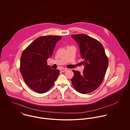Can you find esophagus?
<instances>
[{
    "label": "esophagus",
    "mask_w": 130,
    "mask_h": 130,
    "mask_svg": "<svg viewBox=\"0 0 130 130\" xmlns=\"http://www.w3.org/2000/svg\"><path fill=\"white\" fill-rule=\"evenodd\" d=\"M67 70L66 69H62L60 70V71H61V72H65Z\"/></svg>",
    "instance_id": "34e87169"
}]
</instances>
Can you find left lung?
Returning a JSON list of instances; mask_svg holds the SVG:
<instances>
[{
	"label": "left lung",
	"mask_w": 130,
	"mask_h": 130,
	"mask_svg": "<svg viewBox=\"0 0 130 130\" xmlns=\"http://www.w3.org/2000/svg\"><path fill=\"white\" fill-rule=\"evenodd\" d=\"M77 42L80 56L84 60L83 73L73 70L72 84L75 90L83 94L92 92L102 83L109 64L102 44L97 40L85 34L72 35Z\"/></svg>",
	"instance_id": "1"
}]
</instances>
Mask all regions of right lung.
<instances>
[{
    "label": "right lung",
    "instance_id": "right-lung-1",
    "mask_svg": "<svg viewBox=\"0 0 130 130\" xmlns=\"http://www.w3.org/2000/svg\"><path fill=\"white\" fill-rule=\"evenodd\" d=\"M62 37L48 36L38 37L23 52L20 58V71L26 84L39 93L47 92L59 74L47 64L53 55L56 42Z\"/></svg>",
    "mask_w": 130,
    "mask_h": 130
}]
</instances>
